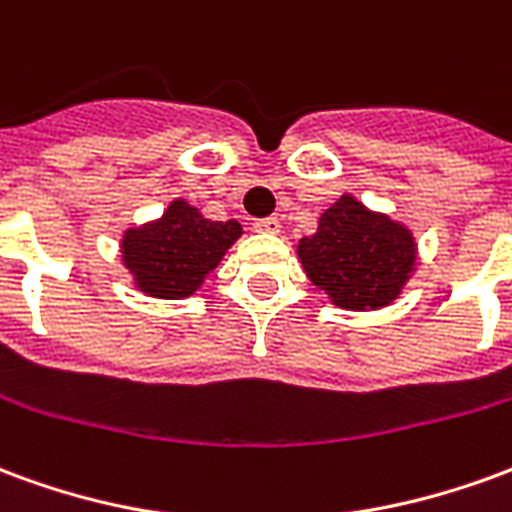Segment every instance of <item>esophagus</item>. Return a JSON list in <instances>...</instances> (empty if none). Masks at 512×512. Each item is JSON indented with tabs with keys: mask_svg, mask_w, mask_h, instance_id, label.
Wrapping results in <instances>:
<instances>
[{
	"mask_svg": "<svg viewBox=\"0 0 512 512\" xmlns=\"http://www.w3.org/2000/svg\"><path fill=\"white\" fill-rule=\"evenodd\" d=\"M252 227H255L257 233H279V227H282V224H279L277 216H266V219H255Z\"/></svg>",
	"mask_w": 512,
	"mask_h": 512,
	"instance_id": "esophagus-1",
	"label": "esophagus"
}]
</instances>
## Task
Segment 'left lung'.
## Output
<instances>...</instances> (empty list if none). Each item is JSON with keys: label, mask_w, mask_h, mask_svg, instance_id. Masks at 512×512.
I'll return each mask as SVG.
<instances>
[{"label": "left lung", "mask_w": 512, "mask_h": 512, "mask_svg": "<svg viewBox=\"0 0 512 512\" xmlns=\"http://www.w3.org/2000/svg\"><path fill=\"white\" fill-rule=\"evenodd\" d=\"M307 277L345 310H376L395 299L414 268V238L354 197L321 216L318 233L301 238Z\"/></svg>", "instance_id": "left-lung-1"}]
</instances>
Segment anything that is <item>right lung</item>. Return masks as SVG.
<instances>
[{
  "label": "right lung",
  "instance_id": "1",
  "mask_svg": "<svg viewBox=\"0 0 512 512\" xmlns=\"http://www.w3.org/2000/svg\"><path fill=\"white\" fill-rule=\"evenodd\" d=\"M238 235V222H211L189 202L175 200L158 222L128 230L123 260L145 293L180 299L200 288Z\"/></svg>",
  "mask_w": 512,
  "mask_h": 512
}]
</instances>
